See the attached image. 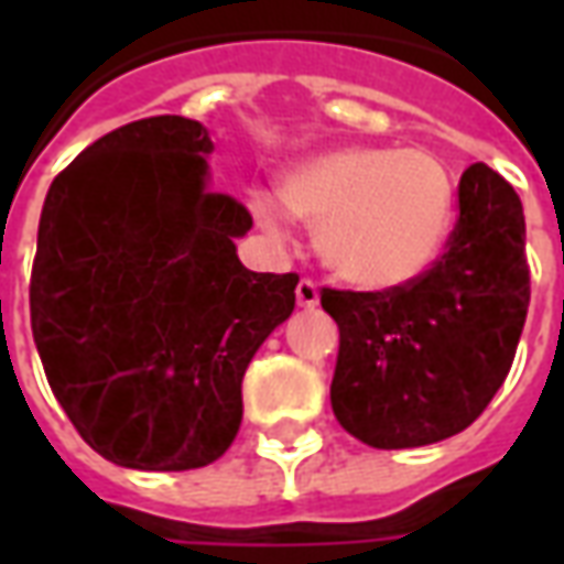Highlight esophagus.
Masks as SVG:
<instances>
[{
	"mask_svg": "<svg viewBox=\"0 0 564 564\" xmlns=\"http://www.w3.org/2000/svg\"><path fill=\"white\" fill-rule=\"evenodd\" d=\"M295 299L302 307H317L319 305V290L314 281H299L295 286Z\"/></svg>",
	"mask_w": 564,
	"mask_h": 564,
	"instance_id": "obj_1",
	"label": "esophagus"
}]
</instances>
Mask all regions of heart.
<instances>
[{"instance_id":"b5f03b06","label":"heart","mask_w":564,"mask_h":564,"mask_svg":"<svg viewBox=\"0 0 564 564\" xmlns=\"http://www.w3.org/2000/svg\"><path fill=\"white\" fill-rule=\"evenodd\" d=\"M281 200L257 189L250 210L278 232L286 207L317 229L319 257L335 278L395 290L420 278L447 241L453 177L429 150L338 148L283 172Z\"/></svg>"}]
</instances>
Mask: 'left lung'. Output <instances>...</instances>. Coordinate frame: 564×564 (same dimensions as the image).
<instances>
[{
    "instance_id": "obj_1",
    "label": "left lung",
    "mask_w": 564,
    "mask_h": 564,
    "mask_svg": "<svg viewBox=\"0 0 564 564\" xmlns=\"http://www.w3.org/2000/svg\"><path fill=\"white\" fill-rule=\"evenodd\" d=\"M529 295L520 196L474 162L432 269L395 290L319 295L341 332L329 390L338 423L378 449L459 435L508 378Z\"/></svg>"
}]
</instances>
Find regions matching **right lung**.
<instances>
[{"label":"right lung","mask_w":564,"mask_h":564,"mask_svg":"<svg viewBox=\"0 0 564 564\" xmlns=\"http://www.w3.org/2000/svg\"><path fill=\"white\" fill-rule=\"evenodd\" d=\"M198 120L148 117L56 174L32 262V338L72 425L139 471L220 459L241 380L293 314L299 274L241 265L250 210L208 186Z\"/></svg>","instance_id":"add662e5"}]
</instances>
